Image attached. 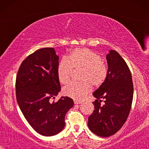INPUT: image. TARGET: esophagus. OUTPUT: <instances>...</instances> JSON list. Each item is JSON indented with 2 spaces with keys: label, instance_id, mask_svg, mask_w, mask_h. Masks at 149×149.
I'll use <instances>...</instances> for the list:
<instances>
[{
  "label": "esophagus",
  "instance_id": "obj_1",
  "mask_svg": "<svg viewBox=\"0 0 149 149\" xmlns=\"http://www.w3.org/2000/svg\"><path fill=\"white\" fill-rule=\"evenodd\" d=\"M74 104H81V102H80V101H79V100H74Z\"/></svg>",
  "mask_w": 149,
  "mask_h": 149
}]
</instances>
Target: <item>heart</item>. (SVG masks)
I'll return each instance as SVG.
<instances>
[{
  "label": "heart",
  "instance_id": "heart-1",
  "mask_svg": "<svg viewBox=\"0 0 149 149\" xmlns=\"http://www.w3.org/2000/svg\"><path fill=\"white\" fill-rule=\"evenodd\" d=\"M73 69L81 70V82H72L63 89L64 95L77 100H81L91 90V84L95 87L101 85L108 74L107 65L96 53L87 48L72 50L67 59L59 62L57 74L60 83L66 85L70 81Z\"/></svg>",
  "mask_w": 149,
  "mask_h": 149
}]
</instances>
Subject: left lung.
Returning <instances> with one entry per match:
<instances>
[{"instance_id":"obj_1","label":"left lung","mask_w":149,"mask_h":149,"mask_svg":"<svg viewBox=\"0 0 149 149\" xmlns=\"http://www.w3.org/2000/svg\"><path fill=\"white\" fill-rule=\"evenodd\" d=\"M107 77L93 93L95 110L88 118L89 130L101 137H109L121 129L130 114L134 94L131 72L125 60L114 50L107 54Z\"/></svg>"}]
</instances>
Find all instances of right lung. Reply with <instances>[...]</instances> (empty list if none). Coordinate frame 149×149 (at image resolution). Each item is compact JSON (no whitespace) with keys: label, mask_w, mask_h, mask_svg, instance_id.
<instances>
[{"label":"right lung","mask_w":149,"mask_h":149,"mask_svg":"<svg viewBox=\"0 0 149 149\" xmlns=\"http://www.w3.org/2000/svg\"><path fill=\"white\" fill-rule=\"evenodd\" d=\"M59 56L52 47L42 48L28 56L20 65L16 77V98L31 127L45 136L58 134L65 126V115L74 105L72 99L52 98L61 90L57 69Z\"/></svg>","instance_id":"1"}]
</instances>
